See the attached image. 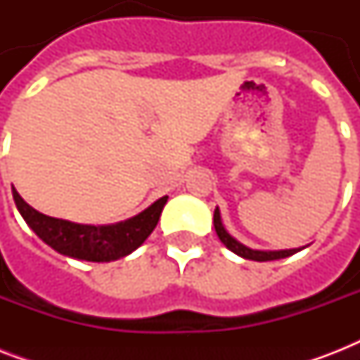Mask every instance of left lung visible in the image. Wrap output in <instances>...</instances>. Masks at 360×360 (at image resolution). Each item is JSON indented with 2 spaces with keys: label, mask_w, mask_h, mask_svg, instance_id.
Instances as JSON below:
<instances>
[{
  "label": "left lung",
  "mask_w": 360,
  "mask_h": 360,
  "mask_svg": "<svg viewBox=\"0 0 360 360\" xmlns=\"http://www.w3.org/2000/svg\"><path fill=\"white\" fill-rule=\"evenodd\" d=\"M213 224H214V231H217V236L219 239L224 243V246L228 250H231L237 256L245 257V259H252V262H273V259H282V257H288L291 254H295L301 248H290V250H254V248H248L243 243L236 239V237H231L228 231H226L224 224H222V219H220V211L219 207L214 209V217H213Z\"/></svg>",
  "instance_id": "1"
}]
</instances>
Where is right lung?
Wrapping results in <instances>:
<instances>
[{
  "label": "right lung",
  "instance_id": "1",
  "mask_svg": "<svg viewBox=\"0 0 360 360\" xmlns=\"http://www.w3.org/2000/svg\"><path fill=\"white\" fill-rule=\"evenodd\" d=\"M13 198L25 224L35 231L39 239L63 256L97 263L115 262L134 252L151 236L168 202V196H162L132 219L117 224L91 226L39 213L30 203H25L16 191H13Z\"/></svg>",
  "mask_w": 360,
  "mask_h": 360
}]
</instances>
